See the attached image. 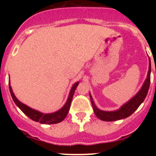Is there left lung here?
Segmentation results:
<instances>
[{"instance_id":"obj_1","label":"left lung","mask_w":156,"mask_h":156,"mask_svg":"<svg viewBox=\"0 0 156 156\" xmlns=\"http://www.w3.org/2000/svg\"><path fill=\"white\" fill-rule=\"evenodd\" d=\"M150 75H151V62H150L149 59V69H148V76H147V79L145 80V82L144 83L141 89L139 90L138 93L135 95L133 98L130 99L128 102L123 105L119 109L116 110V111L106 112L98 109L95 106L93 101V98H92L91 95L90 94L92 107H93L94 112L96 116L103 121H115L125 119L126 117L129 116L131 114H133L140 106V105L144 101V98L147 96L150 86V80H151Z\"/></svg>"}]
</instances>
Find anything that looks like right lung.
<instances>
[{
  "label": "right lung",
  "mask_w": 156,
  "mask_h": 156,
  "mask_svg": "<svg viewBox=\"0 0 156 156\" xmlns=\"http://www.w3.org/2000/svg\"><path fill=\"white\" fill-rule=\"evenodd\" d=\"M78 84H79V83L77 82L73 86L71 90H70L68 100H67L66 105L63 106L62 108L60 110H58V111L54 112V113L50 114L41 113L40 112L36 111V110L34 109H32L30 107L25 105L24 104L20 102V101L16 98V97L15 96V94H14L13 91H12V87L10 86V82H9V90H10L11 95H12V99H13L14 102L16 103V105H17L18 107H19V108L29 117V118H30V119H33L34 121L39 122H41V123H44V124H55V123H58V122H62V121L66 118L67 114H68L70 105H71L72 99H73L74 92H75V90L76 89V87L78 86Z\"/></svg>",
  "instance_id": "add662e5"
}]
</instances>
